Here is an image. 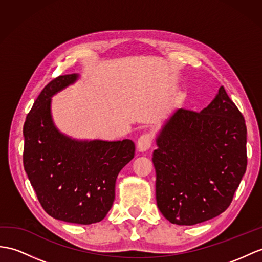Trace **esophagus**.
Segmentation results:
<instances>
[{"mask_svg": "<svg viewBox=\"0 0 262 262\" xmlns=\"http://www.w3.org/2000/svg\"><path fill=\"white\" fill-rule=\"evenodd\" d=\"M152 144V136L150 133H144L141 137L138 139V150L140 152H145L146 150L150 149V146Z\"/></svg>", "mask_w": 262, "mask_h": 262, "instance_id": "1", "label": "esophagus"}]
</instances>
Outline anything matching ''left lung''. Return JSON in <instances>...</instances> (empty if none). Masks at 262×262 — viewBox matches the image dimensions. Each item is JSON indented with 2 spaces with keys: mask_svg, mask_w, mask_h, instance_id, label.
<instances>
[{
  "mask_svg": "<svg viewBox=\"0 0 262 262\" xmlns=\"http://www.w3.org/2000/svg\"><path fill=\"white\" fill-rule=\"evenodd\" d=\"M156 142L157 205L165 219L192 226L226 211L247 169V127L225 88L200 112L178 109Z\"/></svg>",
  "mask_w": 262,
  "mask_h": 262,
  "instance_id": "8db88e82",
  "label": "left lung"
}]
</instances>
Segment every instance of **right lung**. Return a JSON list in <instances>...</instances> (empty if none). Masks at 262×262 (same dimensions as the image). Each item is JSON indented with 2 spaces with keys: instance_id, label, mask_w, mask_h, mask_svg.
I'll return each mask as SVG.
<instances>
[{
  "instance_id": "1",
  "label": "right lung",
  "mask_w": 262,
  "mask_h": 262,
  "mask_svg": "<svg viewBox=\"0 0 262 262\" xmlns=\"http://www.w3.org/2000/svg\"><path fill=\"white\" fill-rule=\"evenodd\" d=\"M79 74L60 75L43 89L23 126V164L42 208L54 219L91 225L104 219L116 196L119 172L135 157L132 140H76L53 122L54 94Z\"/></svg>"
}]
</instances>
